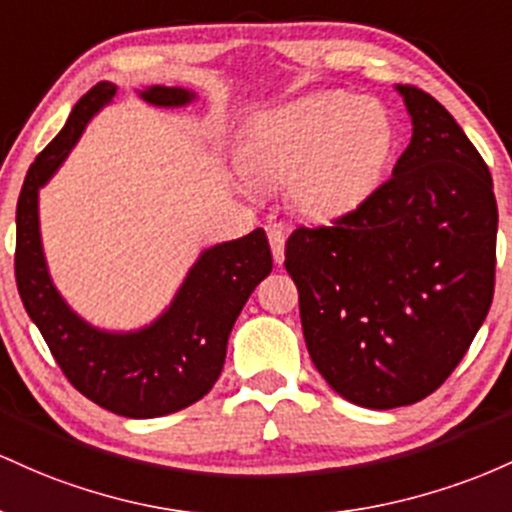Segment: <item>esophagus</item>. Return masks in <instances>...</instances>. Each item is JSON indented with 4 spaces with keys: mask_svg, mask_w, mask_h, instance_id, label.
<instances>
[{
    "mask_svg": "<svg viewBox=\"0 0 512 512\" xmlns=\"http://www.w3.org/2000/svg\"><path fill=\"white\" fill-rule=\"evenodd\" d=\"M268 241H271V251H273V261L283 263L285 261V229L280 225H275L268 229Z\"/></svg>",
    "mask_w": 512,
    "mask_h": 512,
    "instance_id": "esophagus-1",
    "label": "esophagus"
}]
</instances>
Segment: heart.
<instances>
[{
    "label": "heart",
    "mask_w": 512,
    "mask_h": 512,
    "mask_svg": "<svg viewBox=\"0 0 512 512\" xmlns=\"http://www.w3.org/2000/svg\"><path fill=\"white\" fill-rule=\"evenodd\" d=\"M396 149L392 113L348 91H317L249 125L241 166L251 183L290 181V198L312 220H336L380 188Z\"/></svg>",
    "instance_id": "obj_1"
}]
</instances>
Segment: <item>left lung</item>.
I'll return each mask as SVG.
<instances>
[{
	"instance_id": "obj_1",
	"label": "left lung",
	"mask_w": 512,
	"mask_h": 512,
	"mask_svg": "<svg viewBox=\"0 0 512 512\" xmlns=\"http://www.w3.org/2000/svg\"><path fill=\"white\" fill-rule=\"evenodd\" d=\"M399 94L413 137L392 179L285 244L309 355L365 409L433 394L472 346L496 285L491 171L442 103L411 84Z\"/></svg>"
}]
</instances>
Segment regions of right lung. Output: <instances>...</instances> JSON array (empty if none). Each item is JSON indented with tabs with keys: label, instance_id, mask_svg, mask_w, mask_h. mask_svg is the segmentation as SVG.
Returning a JSON list of instances; mask_svg holds the SVG:
<instances>
[{
	"label": "right lung",
	"instance_id": "obj_1",
	"mask_svg": "<svg viewBox=\"0 0 512 512\" xmlns=\"http://www.w3.org/2000/svg\"><path fill=\"white\" fill-rule=\"evenodd\" d=\"M116 96L101 82L72 108L60 135L28 169L16 205L14 273L28 317L43 333L55 363L77 392L125 418H157L186 409L210 392L227 355V338L254 287L271 273L266 232L217 244L200 256L164 317L137 333L89 326L50 283L38 234V188L53 176L96 111ZM142 99L183 106L186 89L152 86Z\"/></svg>",
	"mask_w": 512,
	"mask_h": 512
}]
</instances>
